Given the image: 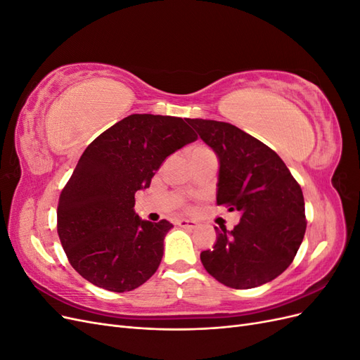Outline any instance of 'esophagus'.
<instances>
[{"label": "esophagus", "instance_id": "esophagus-1", "mask_svg": "<svg viewBox=\"0 0 360 360\" xmlns=\"http://www.w3.org/2000/svg\"><path fill=\"white\" fill-rule=\"evenodd\" d=\"M177 225L181 226V228H189V230H193V228L197 226V222L189 221V219H179Z\"/></svg>", "mask_w": 360, "mask_h": 360}]
</instances>
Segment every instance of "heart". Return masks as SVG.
Masks as SVG:
<instances>
[{"label": "heart", "instance_id": "obj_1", "mask_svg": "<svg viewBox=\"0 0 360 360\" xmlns=\"http://www.w3.org/2000/svg\"><path fill=\"white\" fill-rule=\"evenodd\" d=\"M197 150H205V148L204 147H197V148H193L192 151H197Z\"/></svg>", "mask_w": 360, "mask_h": 360}]
</instances>
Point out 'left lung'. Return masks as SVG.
<instances>
[{
    "label": "left lung",
    "instance_id": "obj_1",
    "mask_svg": "<svg viewBox=\"0 0 360 360\" xmlns=\"http://www.w3.org/2000/svg\"><path fill=\"white\" fill-rule=\"evenodd\" d=\"M219 159L216 204L242 213L234 230L214 228L216 243L201 263L221 284L255 288L279 276L307 230L299 183L274 150L230 123L186 118Z\"/></svg>",
    "mask_w": 360,
    "mask_h": 360
}]
</instances>
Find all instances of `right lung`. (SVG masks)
<instances>
[{"label":"right lung","mask_w":360,"mask_h":360,"mask_svg":"<svg viewBox=\"0 0 360 360\" xmlns=\"http://www.w3.org/2000/svg\"><path fill=\"white\" fill-rule=\"evenodd\" d=\"M180 117L132 114L85 148L60 195L57 231L69 263L96 287L132 291L155 275L172 224L143 221L135 193L197 139Z\"/></svg>","instance_id":"1"}]
</instances>
